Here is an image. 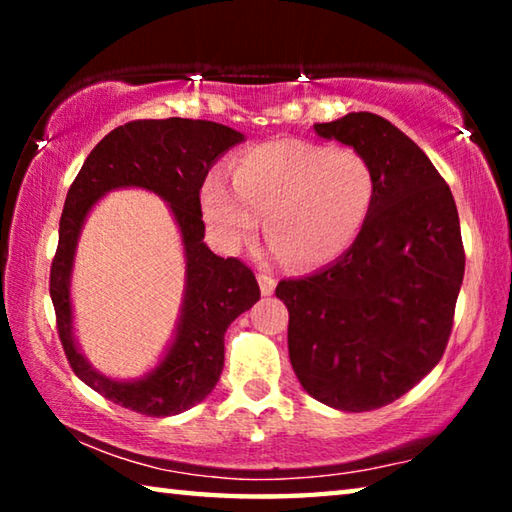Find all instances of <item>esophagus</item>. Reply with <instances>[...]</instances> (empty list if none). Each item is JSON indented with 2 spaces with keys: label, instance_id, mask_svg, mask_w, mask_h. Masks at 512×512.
Returning <instances> with one entry per match:
<instances>
[{
  "label": "esophagus",
  "instance_id": "34e87169",
  "mask_svg": "<svg viewBox=\"0 0 512 512\" xmlns=\"http://www.w3.org/2000/svg\"><path fill=\"white\" fill-rule=\"evenodd\" d=\"M257 282H259V289H262L264 296H271V293H273L275 287H277L275 277H273L271 273H264V271L257 273Z\"/></svg>",
  "mask_w": 512,
  "mask_h": 512
}]
</instances>
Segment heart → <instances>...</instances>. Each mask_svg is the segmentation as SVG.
Masks as SVG:
<instances>
[{
	"instance_id": "1",
	"label": "heart",
	"mask_w": 512,
	"mask_h": 512,
	"mask_svg": "<svg viewBox=\"0 0 512 512\" xmlns=\"http://www.w3.org/2000/svg\"><path fill=\"white\" fill-rule=\"evenodd\" d=\"M201 194L216 244L239 250L255 237L259 216L275 253L298 266L334 262L366 228L377 201V173L361 153L302 140L268 142L232 162Z\"/></svg>"
}]
</instances>
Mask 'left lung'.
<instances>
[{"mask_svg": "<svg viewBox=\"0 0 512 512\" xmlns=\"http://www.w3.org/2000/svg\"><path fill=\"white\" fill-rule=\"evenodd\" d=\"M316 135L366 158L377 201L334 264L282 280L289 357L314 400L339 411L395 402L429 375L452 334L465 253L454 196L424 151L391 121L350 112Z\"/></svg>", "mask_w": 512, "mask_h": 512, "instance_id": "obj_1", "label": "left lung"}]
</instances>
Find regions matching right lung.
Instances as JSON below:
<instances>
[{"instance_id": "right-lung-1", "label": "right lung", "mask_w": 512, "mask_h": 512, "mask_svg": "<svg viewBox=\"0 0 512 512\" xmlns=\"http://www.w3.org/2000/svg\"><path fill=\"white\" fill-rule=\"evenodd\" d=\"M239 142L244 135L216 121H128L94 146L69 187L49 275L58 336L76 377L124 409L164 418L203 402L221 377L225 329L259 300L253 271L237 257L214 255L203 241L201 187L214 162ZM126 186L149 188L170 205L184 239L186 293L177 334L159 366L140 380H110L91 368L75 343L68 287L89 210L108 191Z\"/></svg>"}]
</instances>
